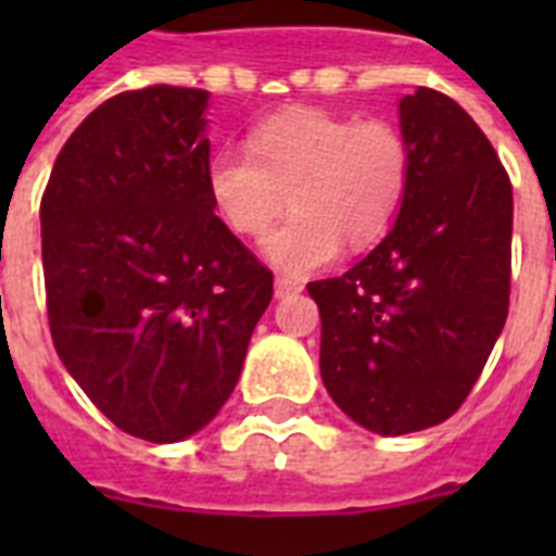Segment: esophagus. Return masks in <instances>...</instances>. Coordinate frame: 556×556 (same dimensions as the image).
<instances>
[{
	"instance_id": "34e87169",
	"label": "esophagus",
	"mask_w": 556,
	"mask_h": 556,
	"mask_svg": "<svg viewBox=\"0 0 556 556\" xmlns=\"http://www.w3.org/2000/svg\"><path fill=\"white\" fill-rule=\"evenodd\" d=\"M300 291H303V286L291 277H277V282H274V294H277L279 300H282V296L300 294Z\"/></svg>"
}]
</instances>
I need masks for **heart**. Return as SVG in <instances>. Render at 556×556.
<instances>
[{
  "label": "heart",
  "mask_w": 556,
  "mask_h": 556,
  "mask_svg": "<svg viewBox=\"0 0 556 556\" xmlns=\"http://www.w3.org/2000/svg\"><path fill=\"white\" fill-rule=\"evenodd\" d=\"M409 185V143L383 117L326 109H288L248 135V152L225 150L207 164L213 207L233 233L262 242L270 265L305 274L346 251H364L387 233Z\"/></svg>",
  "instance_id": "heart-1"
}]
</instances>
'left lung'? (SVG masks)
Segmentation results:
<instances>
[{"label":"left lung","instance_id":"left-lung-1","mask_svg":"<svg viewBox=\"0 0 556 556\" xmlns=\"http://www.w3.org/2000/svg\"><path fill=\"white\" fill-rule=\"evenodd\" d=\"M409 185L380 244L343 277L308 282L320 375L364 430L406 435L447 421L508 320L514 192L491 141L456 100L397 103Z\"/></svg>","mask_w":556,"mask_h":556}]
</instances>
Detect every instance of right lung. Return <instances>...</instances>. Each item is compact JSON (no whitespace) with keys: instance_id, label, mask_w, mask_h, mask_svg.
Segmentation results:
<instances>
[{"instance_id":"1","label":"right lung","mask_w":556,"mask_h":556,"mask_svg":"<svg viewBox=\"0 0 556 556\" xmlns=\"http://www.w3.org/2000/svg\"><path fill=\"white\" fill-rule=\"evenodd\" d=\"M210 91L98 106L56 155L42 222L48 326L91 404L135 439L207 427L242 375L274 277L213 213Z\"/></svg>"}]
</instances>
